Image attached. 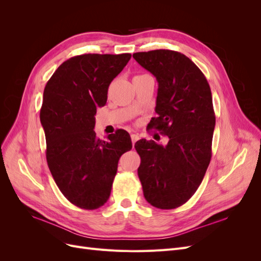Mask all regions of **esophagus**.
<instances>
[{
  "instance_id": "obj_1",
  "label": "esophagus",
  "mask_w": 261,
  "mask_h": 261,
  "mask_svg": "<svg viewBox=\"0 0 261 261\" xmlns=\"http://www.w3.org/2000/svg\"><path fill=\"white\" fill-rule=\"evenodd\" d=\"M130 138H132V143H133V147H134V145H135L136 141L139 139L138 134H132V135H130Z\"/></svg>"
}]
</instances>
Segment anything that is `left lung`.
<instances>
[{
    "instance_id": "1",
    "label": "left lung",
    "mask_w": 261,
    "mask_h": 261,
    "mask_svg": "<svg viewBox=\"0 0 261 261\" xmlns=\"http://www.w3.org/2000/svg\"><path fill=\"white\" fill-rule=\"evenodd\" d=\"M159 84L155 112L150 122L169 137L162 146L140 139L138 176L146 200L159 209H174L196 193L211 160L216 126L210 86L195 63L172 50L133 54Z\"/></svg>"
}]
</instances>
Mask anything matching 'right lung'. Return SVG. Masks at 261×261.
Wrapping results in <instances>:
<instances>
[{
	"label": "right lung",
	"instance_id": "obj_1",
	"mask_svg": "<svg viewBox=\"0 0 261 261\" xmlns=\"http://www.w3.org/2000/svg\"><path fill=\"white\" fill-rule=\"evenodd\" d=\"M132 54H83L58 67L46 83L40 121L46 162L65 198L86 210L108 201L121 155L132 149L129 134L117 129L101 140L93 130L97 109Z\"/></svg>",
	"mask_w": 261,
	"mask_h": 261
}]
</instances>
